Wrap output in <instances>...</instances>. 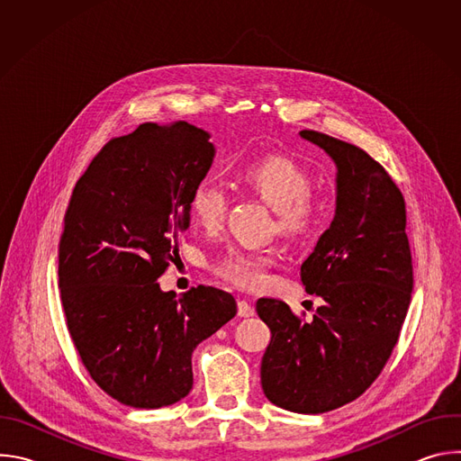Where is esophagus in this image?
I'll return each mask as SVG.
<instances>
[{
    "label": "esophagus",
    "instance_id": "obj_1",
    "mask_svg": "<svg viewBox=\"0 0 461 461\" xmlns=\"http://www.w3.org/2000/svg\"><path fill=\"white\" fill-rule=\"evenodd\" d=\"M237 313H239V317H251L255 313V310L248 301H239L237 303Z\"/></svg>",
    "mask_w": 461,
    "mask_h": 461
}]
</instances>
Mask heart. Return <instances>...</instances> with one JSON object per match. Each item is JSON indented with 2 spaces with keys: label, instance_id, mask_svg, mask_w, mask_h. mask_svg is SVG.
<instances>
[{
  "label": "heart",
  "instance_id": "obj_1",
  "mask_svg": "<svg viewBox=\"0 0 461 461\" xmlns=\"http://www.w3.org/2000/svg\"><path fill=\"white\" fill-rule=\"evenodd\" d=\"M237 180L255 191L262 201L276 208L277 228L290 235L312 230L321 213L322 203L312 193L308 169L288 155L260 157L235 171ZM226 193L215 182L196 184L189 196V213L201 228L217 230L226 213ZM276 265L272 249L231 248L219 262V274L239 286H258L265 283L268 270Z\"/></svg>",
  "mask_w": 461,
  "mask_h": 461
}]
</instances>
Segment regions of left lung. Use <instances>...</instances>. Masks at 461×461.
<instances>
[{
    "instance_id": "obj_1",
    "label": "left lung",
    "mask_w": 461,
    "mask_h": 461,
    "mask_svg": "<svg viewBox=\"0 0 461 461\" xmlns=\"http://www.w3.org/2000/svg\"><path fill=\"white\" fill-rule=\"evenodd\" d=\"M299 135L338 167L334 221L301 267L306 292L324 303L306 322L283 301H257L272 332L260 384L281 409L322 414L359 398L381 374L409 312L412 257L403 194L383 166L317 131Z\"/></svg>"
}]
</instances>
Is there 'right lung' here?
Returning <instances> with one entry per match:
<instances>
[{
    "label": "right lung",
    "instance_id": "right-lung-1",
    "mask_svg": "<svg viewBox=\"0 0 461 461\" xmlns=\"http://www.w3.org/2000/svg\"><path fill=\"white\" fill-rule=\"evenodd\" d=\"M210 133L142 123L113 139L75 185L59 239L58 288L84 366L116 402L160 409L193 386L191 354L237 313L231 294L176 297L157 279L189 228V196L212 167Z\"/></svg>",
    "mask_w": 461,
    "mask_h": 461
}]
</instances>
